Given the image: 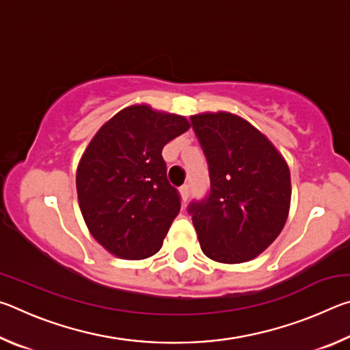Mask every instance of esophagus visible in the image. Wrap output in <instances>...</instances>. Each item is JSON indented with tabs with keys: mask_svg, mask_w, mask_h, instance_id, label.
Here are the masks:
<instances>
[{
	"mask_svg": "<svg viewBox=\"0 0 350 350\" xmlns=\"http://www.w3.org/2000/svg\"><path fill=\"white\" fill-rule=\"evenodd\" d=\"M179 191H180V198H182V202L185 204L187 200H188V198H189V187L188 185H182L180 188H179Z\"/></svg>",
	"mask_w": 350,
	"mask_h": 350,
	"instance_id": "1",
	"label": "esophagus"
}]
</instances>
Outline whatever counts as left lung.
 Wrapping results in <instances>:
<instances>
[{"mask_svg": "<svg viewBox=\"0 0 350 350\" xmlns=\"http://www.w3.org/2000/svg\"><path fill=\"white\" fill-rule=\"evenodd\" d=\"M208 163L210 191L188 205L202 252L225 264L262 253L287 221L290 171L271 142L230 112L189 117Z\"/></svg>", "mask_w": 350, "mask_h": 350, "instance_id": "1", "label": "left lung"}]
</instances>
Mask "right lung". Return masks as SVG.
<instances>
[{
    "mask_svg": "<svg viewBox=\"0 0 350 350\" xmlns=\"http://www.w3.org/2000/svg\"><path fill=\"white\" fill-rule=\"evenodd\" d=\"M188 128L185 117L134 105L88 145L77 168V194L91 234L109 253L145 259L161 250L180 210L162 150Z\"/></svg>",
    "mask_w": 350,
    "mask_h": 350,
    "instance_id": "right-lung-1",
    "label": "right lung"
}]
</instances>
